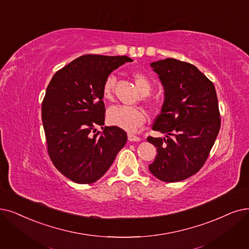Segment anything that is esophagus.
<instances>
[{"label":"esophagus","instance_id":"1","mask_svg":"<svg viewBox=\"0 0 249 249\" xmlns=\"http://www.w3.org/2000/svg\"><path fill=\"white\" fill-rule=\"evenodd\" d=\"M127 139H128V141H130V142H139L141 140L140 137H138V136H136L134 134H131V133L127 134Z\"/></svg>","mask_w":249,"mask_h":249}]
</instances>
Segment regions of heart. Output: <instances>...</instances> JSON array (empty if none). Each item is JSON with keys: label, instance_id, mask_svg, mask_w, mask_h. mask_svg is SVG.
<instances>
[{"label": "heart", "instance_id": "heart-1", "mask_svg": "<svg viewBox=\"0 0 249 249\" xmlns=\"http://www.w3.org/2000/svg\"><path fill=\"white\" fill-rule=\"evenodd\" d=\"M135 84L138 90L144 96L150 94L152 90V84L146 75L140 72H135L133 74ZM115 86V76L113 74L108 75L103 83L102 94L105 99H111ZM108 123L123 128L127 132H134L139 126H141L145 123V114L141 109L125 106V105H116L108 109L107 111Z\"/></svg>", "mask_w": 249, "mask_h": 249}]
</instances>
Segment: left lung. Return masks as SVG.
<instances>
[{
    "label": "left lung",
    "instance_id": "left-lung-1",
    "mask_svg": "<svg viewBox=\"0 0 249 249\" xmlns=\"http://www.w3.org/2000/svg\"><path fill=\"white\" fill-rule=\"evenodd\" d=\"M150 66L164 90L152 130L164 137L147 138L157 148L149 171L160 181L180 182L202 167L220 131L215 89L193 64L166 58Z\"/></svg>",
    "mask_w": 249,
    "mask_h": 249
}]
</instances>
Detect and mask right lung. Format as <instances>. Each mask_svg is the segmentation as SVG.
Here are the masks:
<instances>
[{
  "instance_id": "obj_1",
  "label": "right lung",
  "mask_w": 249,
  "mask_h": 249,
  "mask_svg": "<svg viewBox=\"0 0 249 249\" xmlns=\"http://www.w3.org/2000/svg\"><path fill=\"white\" fill-rule=\"evenodd\" d=\"M133 60L127 56L84 55L50 82L42 104L48 152L57 170L77 184L98 181L125 145L126 133L105 122L102 87L114 69ZM103 128V126H102Z\"/></svg>"
}]
</instances>
